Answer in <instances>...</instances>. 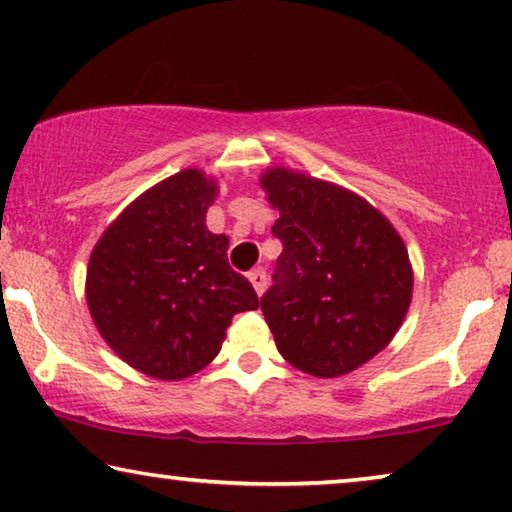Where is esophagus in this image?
Masks as SVG:
<instances>
[{
  "label": "esophagus",
  "instance_id": "34e87169",
  "mask_svg": "<svg viewBox=\"0 0 512 512\" xmlns=\"http://www.w3.org/2000/svg\"><path fill=\"white\" fill-rule=\"evenodd\" d=\"M249 281H251V286H254L256 295H263L265 293V288H267V274H265V270H251L249 272Z\"/></svg>",
  "mask_w": 512,
  "mask_h": 512
}]
</instances>
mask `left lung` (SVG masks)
I'll list each match as a JSON object with an SVG mask.
<instances>
[{
	"mask_svg": "<svg viewBox=\"0 0 512 512\" xmlns=\"http://www.w3.org/2000/svg\"><path fill=\"white\" fill-rule=\"evenodd\" d=\"M261 187L283 245L261 297L281 357L313 377H338L391 343L412 302L414 272L391 222L359 194L272 167Z\"/></svg>",
	"mask_w": 512,
	"mask_h": 512,
	"instance_id": "left-lung-1",
	"label": "left lung"
}]
</instances>
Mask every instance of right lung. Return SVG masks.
Segmentation results:
<instances>
[{
  "label": "right lung",
  "mask_w": 512,
  "mask_h": 512,
  "mask_svg": "<svg viewBox=\"0 0 512 512\" xmlns=\"http://www.w3.org/2000/svg\"><path fill=\"white\" fill-rule=\"evenodd\" d=\"M217 180L183 169L125 208L91 251L86 304L125 364L155 380H185L219 355L235 313L258 309L231 270L229 238L210 233Z\"/></svg>",
  "instance_id": "right-lung-1"
}]
</instances>
